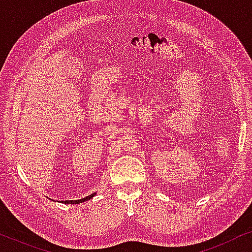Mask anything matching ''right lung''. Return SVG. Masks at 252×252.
Wrapping results in <instances>:
<instances>
[{
	"mask_svg": "<svg viewBox=\"0 0 252 252\" xmlns=\"http://www.w3.org/2000/svg\"><path fill=\"white\" fill-rule=\"evenodd\" d=\"M96 195V192H94V194H92V195H89V196H87V197H85V198H80V199H75V201H62L63 203H65V204H79V203H82V202H86V201H88V199H91V198H93L94 197V196Z\"/></svg>",
	"mask_w": 252,
	"mask_h": 252,
	"instance_id": "add662e5",
	"label": "right lung"
}]
</instances>
